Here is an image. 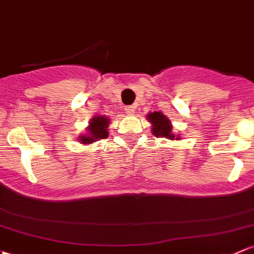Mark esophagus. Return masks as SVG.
Instances as JSON below:
<instances>
[{
	"instance_id": "obj_1",
	"label": "esophagus",
	"mask_w": 254,
	"mask_h": 254,
	"mask_svg": "<svg viewBox=\"0 0 254 254\" xmlns=\"http://www.w3.org/2000/svg\"><path fill=\"white\" fill-rule=\"evenodd\" d=\"M135 111H136V107L135 106H127V108H125V112H127V113L129 114V116H132V114L135 113Z\"/></svg>"
}]
</instances>
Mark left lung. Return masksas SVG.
Segmentation results:
<instances>
[{
  "instance_id": "1",
  "label": "left lung",
  "mask_w": 254,
  "mask_h": 254,
  "mask_svg": "<svg viewBox=\"0 0 254 254\" xmlns=\"http://www.w3.org/2000/svg\"><path fill=\"white\" fill-rule=\"evenodd\" d=\"M146 118L151 123L152 134L156 137H165L169 140H180V136L173 132V125L170 119L162 112H152L146 116Z\"/></svg>"
}]
</instances>
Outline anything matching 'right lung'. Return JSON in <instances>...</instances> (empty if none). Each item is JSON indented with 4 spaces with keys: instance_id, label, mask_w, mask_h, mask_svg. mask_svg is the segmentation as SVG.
<instances>
[{
    "instance_id": "right-lung-1",
    "label": "right lung",
    "mask_w": 254,
    "mask_h": 254,
    "mask_svg": "<svg viewBox=\"0 0 254 254\" xmlns=\"http://www.w3.org/2000/svg\"><path fill=\"white\" fill-rule=\"evenodd\" d=\"M111 124V119L106 116H96L90 120L86 127V134L79 136L78 141L82 145H90L101 138L108 137V127Z\"/></svg>"
}]
</instances>
